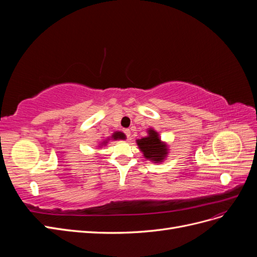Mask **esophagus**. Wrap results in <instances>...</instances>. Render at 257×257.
I'll list each match as a JSON object with an SVG mask.
<instances>
[{"instance_id": "esophagus-1", "label": "esophagus", "mask_w": 257, "mask_h": 257, "mask_svg": "<svg viewBox=\"0 0 257 257\" xmlns=\"http://www.w3.org/2000/svg\"><path fill=\"white\" fill-rule=\"evenodd\" d=\"M124 134L126 135L127 139H131V131L130 130H124Z\"/></svg>"}]
</instances>
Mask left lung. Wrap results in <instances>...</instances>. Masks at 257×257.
Masks as SVG:
<instances>
[{
  "mask_svg": "<svg viewBox=\"0 0 257 257\" xmlns=\"http://www.w3.org/2000/svg\"><path fill=\"white\" fill-rule=\"evenodd\" d=\"M148 135L141 139H136V144L144 154V158L155 164H161L167 158L169 148L167 143L163 142L160 134L153 127L147 130Z\"/></svg>",
  "mask_w": 257,
  "mask_h": 257,
  "instance_id": "8db88e82",
  "label": "left lung"
}]
</instances>
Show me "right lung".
I'll use <instances>...</instances> for the list:
<instances>
[{
	"label": "right lung",
	"mask_w": 257,
	"mask_h": 257,
	"mask_svg": "<svg viewBox=\"0 0 257 257\" xmlns=\"http://www.w3.org/2000/svg\"><path fill=\"white\" fill-rule=\"evenodd\" d=\"M120 139H121V141H124V139H126L125 134L122 133V132H119V131L118 132H114V133L110 137H107L105 141H103L102 143H99L98 148H102V147L106 146L109 141H120Z\"/></svg>",
	"instance_id": "add662e5"
}]
</instances>
